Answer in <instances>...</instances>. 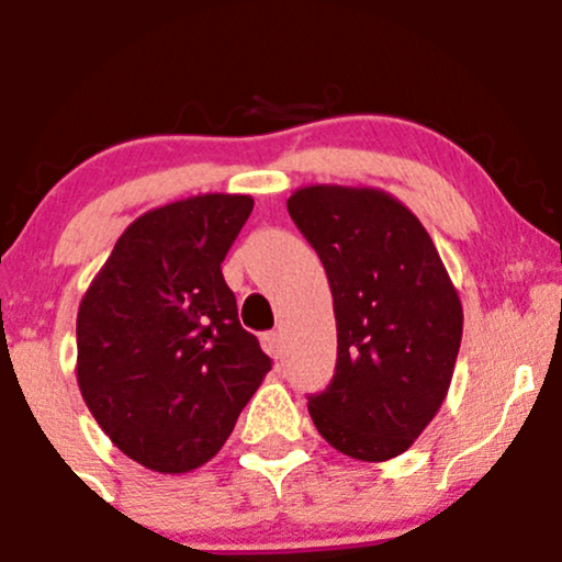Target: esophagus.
<instances>
[{"instance_id": "1", "label": "esophagus", "mask_w": 562, "mask_h": 562, "mask_svg": "<svg viewBox=\"0 0 562 562\" xmlns=\"http://www.w3.org/2000/svg\"><path fill=\"white\" fill-rule=\"evenodd\" d=\"M261 344H263V351H267L269 357L280 359V351H282V335H280V333H277V330L263 333Z\"/></svg>"}]
</instances>
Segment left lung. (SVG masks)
Masks as SVG:
<instances>
[{"label": "left lung", "mask_w": 562, "mask_h": 562, "mask_svg": "<svg viewBox=\"0 0 562 562\" xmlns=\"http://www.w3.org/2000/svg\"><path fill=\"white\" fill-rule=\"evenodd\" d=\"M288 214L327 272L338 364L308 396L319 436L353 460L398 457L447 398L462 303L420 218L375 187L312 184Z\"/></svg>", "instance_id": "8db88e82"}]
</instances>
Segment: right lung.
<instances>
[{
	"label": "right lung",
	"instance_id": "obj_1",
	"mask_svg": "<svg viewBox=\"0 0 562 562\" xmlns=\"http://www.w3.org/2000/svg\"><path fill=\"white\" fill-rule=\"evenodd\" d=\"M250 211L254 198L224 192L147 211L81 299L83 402L115 447L156 473L205 465L272 370L222 274Z\"/></svg>",
	"mask_w": 562,
	"mask_h": 562
}]
</instances>
